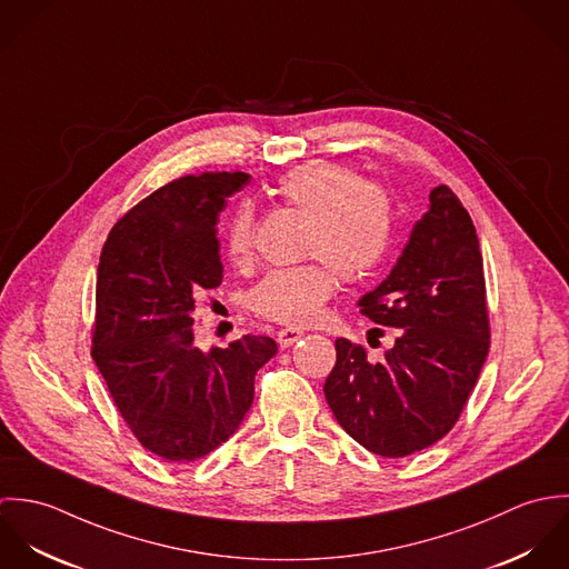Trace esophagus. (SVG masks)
Wrapping results in <instances>:
<instances>
[{"label": "esophagus", "mask_w": 569, "mask_h": 569, "mask_svg": "<svg viewBox=\"0 0 569 569\" xmlns=\"http://www.w3.org/2000/svg\"><path fill=\"white\" fill-rule=\"evenodd\" d=\"M305 337V330H300V328H280L278 330V343H280V348H291L293 343H298L300 339Z\"/></svg>", "instance_id": "obj_1"}]
</instances>
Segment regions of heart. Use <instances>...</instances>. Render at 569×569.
<instances>
[{"label":"heart","instance_id":"1","mask_svg":"<svg viewBox=\"0 0 569 569\" xmlns=\"http://www.w3.org/2000/svg\"><path fill=\"white\" fill-rule=\"evenodd\" d=\"M278 197L309 217L302 253L320 260L269 271L251 291L249 307L273 322L305 325L337 287V273L357 282L386 258L395 234V203L388 190L366 183L348 166L309 162L282 174ZM253 247V212L241 206L223 234L230 262L241 264Z\"/></svg>","mask_w":569,"mask_h":569}]
</instances>
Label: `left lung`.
Returning <instances> with one entry per match:
<instances>
[{
  "mask_svg": "<svg viewBox=\"0 0 569 569\" xmlns=\"http://www.w3.org/2000/svg\"><path fill=\"white\" fill-rule=\"evenodd\" d=\"M357 305L375 325L395 328L397 339L379 363L337 339L326 401L368 451L406 458L449 433L490 346L480 241L451 188L429 192V210L390 276Z\"/></svg>",
  "mask_w": 569,
  "mask_h": 569,
  "instance_id": "left-lung-1",
  "label": "left lung"
}]
</instances>
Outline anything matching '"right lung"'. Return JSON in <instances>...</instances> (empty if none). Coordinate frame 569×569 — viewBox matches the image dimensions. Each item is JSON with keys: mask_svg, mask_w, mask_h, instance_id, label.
Listing matches in <instances>:
<instances>
[{"mask_svg": "<svg viewBox=\"0 0 569 569\" xmlns=\"http://www.w3.org/2000/svg\"><path fill=\"white\" fill-rule=\"evenodd\" d=\"M247 183V172L179 177L131 208L100 251L91 357L133 436L172 465L239 429L253 377L278 350L262 335L194 346V300L223 280L219 212Z\"/></svg>", "mask_w": 569, "mask_h": 569, "instance_id": "obj_1", "label": "right lung"}]
</instances>
